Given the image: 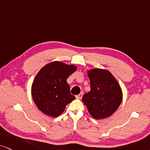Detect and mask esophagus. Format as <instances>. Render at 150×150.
Masks as SVG:
<instances>
[{"label":"esophagus","instance_id":"34e87169","mask_svg":"<svg viewBox=\"0 0 150 150\" xmlns=\"http://www.w3.org/2000/svg\"><path fill=\"white\" fill-rule=\"evenodd\" d=\"M83 95V92H81V93L79 94V95L76 96V98L77 99H82Z\"/></svg>","mask_w":150,"mask_h":150}]
</instances>
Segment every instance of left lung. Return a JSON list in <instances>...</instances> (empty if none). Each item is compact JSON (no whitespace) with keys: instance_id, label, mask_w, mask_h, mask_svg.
<instances>
[{"instance_id":"obj_1","label":"left lung","mask_w":150,"mask_h":150,"mask_svg":"<svg viewBox=\"0 0 150 150\" xmlns=\"http://www.w3.org/2000/svg\"><path fill=\"white\" fill-rule=\"evenodd\" d=\"M90 92L82 100L91 116L96 120L108 117L119 108L122 101V90L114 76L106 69L88 70Z\"/></svg>"}]
</instances>
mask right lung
Segmentation results:
<instances>
[{
	"label": "right lung",
	"mask_w": 150,
	"mask_h": 150,
	"mask_svg": "<svg viewBox=\"0 0 150 150\" xmlns=\"http://www.w3.org/2000/svg\"><path fill=\"white\" fill-rule=\"evenodd\" d=\"M76 69L74 64L53 61L39 71L31 87V95L39 110L53 117L63 112L67 105L75 99L67 79Z\"/></svg>",
	"instance_id": "obj_1"
}]
</instances>
